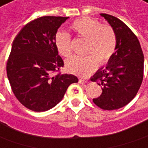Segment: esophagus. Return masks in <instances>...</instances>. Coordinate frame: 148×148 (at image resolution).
<instances>
[{
	"label": "esophagus",
	"instance_id": "obj_1",
	"mask_svg": "<svg viewBox=\"0 0 148 148\" xmlns=\"http://www.w3.org/2000/svg\"><path fill=\"white\" fill-rule=\"evenodd\" d=\"M79 84H87V83H88V81L85 80V79H79Z\"/></svg>",
	"mask_w": 148,
	"mask_h": 148
}]
</instances>
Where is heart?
<instances>
[{
    "mask_svg": "<svg viewBox=\"0 0 148 148\" xmlns=\"http://www.w3.org/2000/svg\"><path fill=\"white\" fill-rule=\"evenodd\" d=\"M70 29L80 38L86 39L87 43L83 56H73L65 62L68 71L80 76H88L98 66L105 65L114 55L117 48V36L109 25L101 24L99 21L82 17L70 25ZM55 45L60 55L69 57L72 52L70 36L64 31L56 33Z\"/></svg>",
    "mask_w": 148,
    "mask_h": 148,
    "instance_id": "b5f03b06",
    "label": "heart"
}]
</instances>
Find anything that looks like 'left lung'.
Here are the masks:
<instances>
[{
  "label": "left lung",
  "instance_id": "1",
  "mask_svg": "<svg viewBox=\"0 0 148 148\" xmlns=\"http://www.w3.org/2000/svg\"><path fill=\"white\" fill-rule=\"evenodd\" d=\"M114 29L117 48L104 69L91 79L102 86L103 93L93 102L103 110L119 109L137 95L143 79L144 57L136 35L115 16L101 14Z\"/></svg>",
  "mask_w": 148,
  "mask_h": 148
}]
</instances>
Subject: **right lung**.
Segmentation results:
<instances>
[{
  "instance_id": "right-lung-1",
  "label": "right lung",
  "mask_w": 148,
  "mask_h": 148,
  "mask_svg": "<svg viewBox=\"0 0 148 148\" xmlns=\"http://www.w3.org/2000/svg\"><path fill=\"white\" fill-rule=\"evenodd\" d=\"M68 18H37L27 23L13 41L7 77L16 99L32 111L52 108L61 101L68 87L79 81L73 74L60 73L64 61L55 45L57 30Z\"/></svg>"
}]
</instances>
